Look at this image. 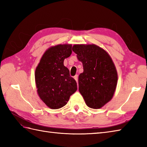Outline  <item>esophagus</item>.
Wrapping results in <instances>:
<instances>
[{
  "label": "esophagus",
  "instance_id": "obj_1",
  "mask_svg": "<svg viewBox=\"0 0 147 147\" xmlns=\"http://www.w3.org/2000/svg\"><path fill=\"white\" fill-rule=\"evenodd\" d=\"M74 78L76 81V82H78V74H76V75L74 76Z\"/></svg>",
  "mask_w": 147,
  "mask_h": 147
}]
</instances>
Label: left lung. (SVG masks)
<instances>
[{
    "instance_id": "8db88e82",
    "label": "left lung",
    "mask_w": 147,
    "mask_h": 147,
    "mask_svg": "<svg viewBox=\"0 0 147 147\" xmlns=\"http://www.w3.org/2000/svg\"><path fill=\"white\" fill-rule=\"evenodd\" d=\"M73 51L82 62L83 73L79 75V91L86 104L100 109L112 99L117 83V73L112 59L95 45H74Z\"/></svg>"
}]
</instances>
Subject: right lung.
<instances>
[{
  "label": "right lung",
  "mask_w": 147,
  "mask_h": 147,
  "mask_svg": "<svg viewBox=\"0 0 147 147\" xmlns=\"http://www.w3.org/2000/svg\"><path fill=\"white\" fill-rule=\"evenodd\" d=\"M71 45H58L49 49L43 55L35 70L37 92L42 100L52 109L67 104L77 90V83L70 76L64 60L72 53Z\"/></svg>",
  "instance_id": "add662e5"
}]
</instances>
